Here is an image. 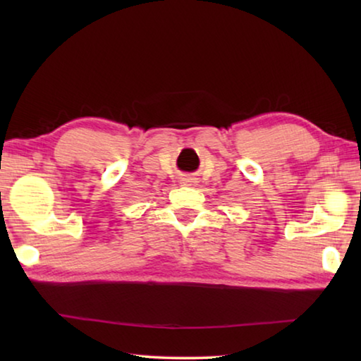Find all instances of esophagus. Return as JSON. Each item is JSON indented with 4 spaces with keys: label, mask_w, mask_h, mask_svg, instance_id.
<instances>
[{
    "label": "esophagus",
    "mask_w": 361,
    "mask_h": 361,
    "mask_svg": "<svg viewBox=\"0 0 361 361\" xmlns=\"http://www.w3.org/2000/svg\"><path fill=\"white\" fill-rule=\"evenodd\" d=\"M181 183H183V186H192L195 183V178H183Z\"/></svg>",
    "instance_id": "1"
}]
</instances>
